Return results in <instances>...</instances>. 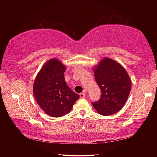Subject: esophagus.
Returning <instances> with one entry per match:
<instances>
[{
	"label": "esophagus",
	"mask_w": 157,
	"mask_h": 157,
	"mask_svg": "<svg viewBox=\"0 0 157 157\" xmlns=\"http://www.w3.org/2000/svg\"><path fill=\"white\" fill-rule=\"evenodd\" d=\"M79 97H80V98H84V97H85V91H83V92L80 93V94H79Z\"/></svg>",
	"instance_id": "34e87169"
}]
</instances>
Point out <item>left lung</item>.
Instances as JSON below:
<instances>
[{"label": "left lung", "instance_id": "left-lung-1", "mask_svg": "<svg viewBox=\"0 0 157 157\" xmlns=\"http://www.w3.org/2000/svg\"><path fill=\"white\" fill-rule=\"evenodd\" d=\"M94 77L101 89L98 101L92 103L98 113L109 116L125 105L131 90V79L125 68L110 58L105 57L94 68Z\"/></svg>", "mask_w": 157, "mask_h": 157}]
</instances>
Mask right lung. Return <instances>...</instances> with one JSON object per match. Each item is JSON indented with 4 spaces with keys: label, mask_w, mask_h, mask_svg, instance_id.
<instances>
[{
    "label": "right lung",
    "mask_w": 157,
    "mask_h": 157,
    "mask_svg": "<svg viewBox=\"0 0 157 157\" xmlns=\"http://www.w3.org/2000/svg\"><path fill=\"white\" fill-rule=\"evenodd\" d=\"M65 66L53 58L48 60L37 73L33 85L37 103L46 114L61 117L68 114L79 98L65 81Z\"/></svg>",
    "instance_id": "obj_1"
}]
</instances>
